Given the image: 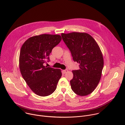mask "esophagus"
<instances>
[{
    "label": "esophagus",
    "mask_w": 125,
    "mask_h": 125,
    "mask_svg": "<svg viewBox=\"0 0 125 125\" xmlns=\"http://www.w3.org/2000/svg\"><path fill=\"white\" fill-rule=\"evenodd\" d=\"M63 72H64V73H66L67 72H68V70H64L63 71Z\"/></svg>",
    "instance_id": "1"
}]
</instances>
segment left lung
Here are the masks:
<instances>
[{"mask_svg":"<svg viewBox=\"0 0 125 125\" xmlns=\"http://www.w3.org/2000/svg\"><path fill=\"white\" fill-rule=\"evenodd\" d=\"M61 36L74 61L80 64L79 70L72 71L71 88L80 96L90 94L101 77L104 61L100 48L94 39L86 32L62 33Z\"/></svg>","mask_w":125,"mask_h":125,"instance_id":"obj_1","label":"left lung"}]
</instances>
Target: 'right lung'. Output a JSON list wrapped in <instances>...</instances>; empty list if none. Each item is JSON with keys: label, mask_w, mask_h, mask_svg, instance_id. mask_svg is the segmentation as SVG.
Instances as JSON below:
<instances>
[{"label": "right lung", "mask_w": 125, "mask_h": 125, "mask_svg": "<svg viewBox=\"0 0 125 125\" xmlns=\"http://www.w3.org/2000/svg\"><path fill=\"white\" fill-rule=\"evenodd\" d=\"M62 40L59 34H42L29 38L22 45L19 56L21 75L31 90L41 96L54 92L62 76L61 70L45 66L52 49Z\"/></svg>", "instance_id": "add662e5"}]
</instances>
